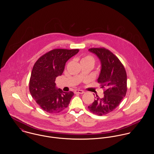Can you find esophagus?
<instances>
[{
    "mask_svg": "<svg viewBox=\"0 0 154 154\" xmlns=\"http://www.w3.org/2000/svg\"><path fill=\"white\" fill-rule=\"evenodd\" d=\"M74 92H75V94H84L85 92L84 91H82V90L76 89V90H75L74 91Z\"/></svg>",
    "mask_w": 154,
    "mask_h": 154,
    "instance_id": "34e87169",
    "label": "esophagus"
}]
</instances>
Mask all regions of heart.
<instances>
[{
    "mask_svg": "<svg viewBox=\"0 0 154 154\" xmlns=\"http://www.w3.org/2000/svg\"><path fill=\"white\" fill-rule=\"evenodd\" d=\"M82 62H91L94 65L95 63V59L94 58L89 55L85 56L81 60V63Z\"/></svg>",
    "mask_w": 154,
    "mask_h": 154,
    "instance_id": "heart-1",
    "label": "heart"
}]
</instances>
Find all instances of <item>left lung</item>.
Segmentation results:
<instances>
[{"label": "left lung", "instance_id": "8db88e82", "mask_svg": "<svg viewBox=\"0 0 154 154\" xmlns=\"http://www.w3.org/2000/svg\"><path fill=\"white\" fill-rule=\"evenodd\" d=\"M89 51L95 54L101 63L98 82L104 88V97L98 95L88 107L89 110L98 116L106 115L114 110L126 96L127 74L118 57L104 47L91 48Z\"/></svg>", "mask_w": 154, "mask_h": 154}]
</instances>
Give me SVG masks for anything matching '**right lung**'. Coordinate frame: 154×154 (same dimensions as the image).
<instances>
[{
	"instance_id": "right-lung-1",
	"label": "right lung",
	"mask_w": 154,
	"mask_h": 154,
	"mask_svg": "<svg viewBox=\"0 0 154 154\" xmlns=\"http://www.w3.org/2000/svg\"><path fill=\"white\" fill-rule=\"evenodd\" d=\"M79 49L56 48L42 56L33 66L29 83L32 97L43 110L57 114L69 106L73 92H63L56 87V78L62 75L66 62Z\"/></svg>"
}]
</instances>
